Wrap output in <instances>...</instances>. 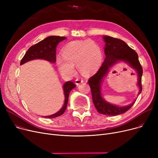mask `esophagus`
<instances>
[{
    "label": "esophagus",
    "instance_id": "1",
    "mask_svg": "<svg viewBox=\"0 0 158 158\" xmlns=\"http://www.w3.org/2000/svg\"><path fill=\"white\" fill-rule=\"evenodd\" d=\"M82 82H83V80H82L81 79H77L75 81V83H76V85H79L81 83H82Z\"/></svg>",
    "mask_w": 158,
    "mask_h": 158
}]
</instances>
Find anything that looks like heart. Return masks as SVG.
I'll use <instances>...</instances> for the list:
<instances>
[{
  "instance_id": "obj_1",
  "label": "heart",
  "mask_w": 158,
  "mask_h": 158,
  "mask_svg": "<svg viewBox=\"0 0 158 158\" xmlns=\"http://www.w3.org/2000/svg\"><path fill=\"white\" fill-rule=\"evenodd\" d=\"M63 57H58L57 66L60 72L64 76H72L75 66L83 76L95 73L100 67L102 61V50L92 40L72 41L63 48Z\"/></svg>"
}]
</instances>
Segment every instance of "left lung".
Masks as SVG:
<instances>
[{"label":"left lung","instance_id":"1","mask_svg":"<svg viewBox=\"0 0 158 158\" xmlns=\"http://www.w3.org/2000/svg\"><path fill=\"white\" fill-rule=\"evenodd\" d=\"M102 38L105 42L104 48L105 60L98 72L89 78L88 83L92 90L93 102L97 111L105 115L116 116L129 110L135 104L136 99L131 104L124 106H118L107 102L102 94V83L104 78L114 65L120 62L125 63L136 72L137 86L139 88L138 95H139L142 90L143 70L137 53L125 41L108 36H103Z\"/></svg>","mask_w":158,"mask_h":158}]
</instances>
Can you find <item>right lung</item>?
<instances>
[{
    "label": "right lung",
    "mask_w": 158,
    "mask_h": 158,
    "mask_svg": "<svg viewBox=\"0 0 158 158\" xmlns=\"http://www.w3.org/2000/svg\"><path fill=\"white\" fill-rule=\"evenodd\" d=\"M66 39V37H61L58 36H51L47 37L44 40H41L38 44L31 46L25 54L24 56L21 60L20 65L26 63L28 61L34 60H44L50 63H56V46L61 42V41ZM76 87V85L72 81H67L63 85V92L64 95V101L63 107L60 111L57 113L48 115L45 116V118H53L59 117L64 113L67 106L69 97L71 90Z\"/></svg>",
    "instance_id": "1"
}]
</instances>
